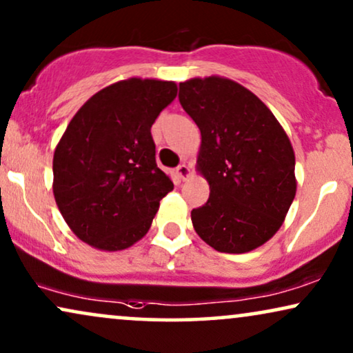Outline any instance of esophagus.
Masks as SVG:
<instances>
[{"instance_id":"obj_1","label":"esophagus","mask_w":353,"mask_h":353,"mask_svg":"<svg viewBox=\"0 0 353 353\" xmlns=\"http://www.w3.org/2000/svg\"><path fill=\"white\" fill-rule=\"evenodd\" d=\"M176 174H177V177H181L182 181H185L187 177L190 176V168L187 166V164H179V166L176 168Z\"/></svg>"}]
</instances>
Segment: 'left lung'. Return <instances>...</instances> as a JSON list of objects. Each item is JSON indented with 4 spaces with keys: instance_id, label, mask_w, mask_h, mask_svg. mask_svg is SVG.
Instances as JSON below:
<instances>
[{
    "instance_id": "8db88e82",
    "label": "left lung",
    "mask_w": 353,
    "mask_h": 353,
    "mask_svg": "<svg viewBox=\"0 0 353 353\" xmlns=\"http://www.w3.org/2000/svg\"><path fill=\"white\" fill-rule=\"evenodd\" d=\"M182 109L197 123V171L210 197L192 225L218 252L243 254L280 230L296 194L295 153L270 109L228 78L179 83Z\"/></svg>"
}]
</instances>
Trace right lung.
<instances>
[{
    "label": "right lung",
    "mask_w": 353,
    "mask_h": 353,
    "mask_svg": "<svg viewBox=\"0 0 353 353\" xmlns=\"http://www.w3.org/2000/svg\"><path fill=\"white\" fill-rule=\"evenodd\" d=\"M176 96L174 81L128 78L96 92L66 127L53 154V195L89 246L130 248L174 189L156 164L151 125Z\"/></svg>",
    "instance_id": "add662e5"
}]
</instances>
